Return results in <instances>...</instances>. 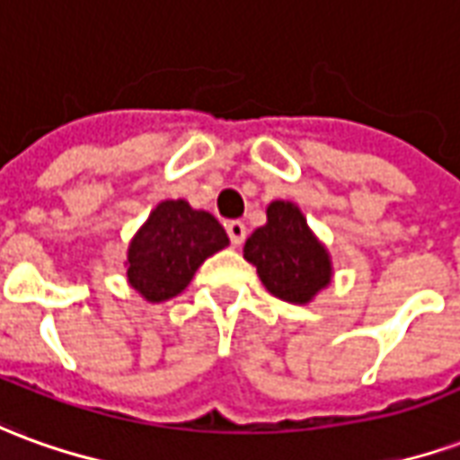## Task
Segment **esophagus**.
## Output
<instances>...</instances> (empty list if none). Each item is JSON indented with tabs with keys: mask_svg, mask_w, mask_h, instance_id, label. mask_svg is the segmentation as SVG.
Listing matches in <instances>:
<instances>
[{
	"mask_svg": "<svg viewBox=\"0 0 460 460\" xmlns=\"http://www.w3.org/2000/svg\"><path fill=\"white\" fill-rule=\"evenodd\" d=\"M226 234H229V239L234 246H241L243 239H246V224H243V221H229V224H226Z\"/></svg>",
	"mask_w": 460,
	"mask_h": 460,
	"instance_id": "1",
	"label": "esophagus"
}]
</instances>
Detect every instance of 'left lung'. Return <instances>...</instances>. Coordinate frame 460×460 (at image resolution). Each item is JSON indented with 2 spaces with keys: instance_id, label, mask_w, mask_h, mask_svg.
I'll return each instance as SVG.
<instances>
[{
  "instance_id": "left-lung-1",
  "label": "left lung",
  "mask_w": 460,
  "mask_h": 460,
  "mask_svg": "<svg viewBox=\"0 0 460 460\" xmlns=\"http://www.w3.org/2000/svg\"><path fill=\"white\" fill-rule=\"evenodd\" d=\"M243 259L256 266L261 284L288 304H306L331 281L329 253L288 201L266 208V226L246 239Z\"/></svg>"
}]
</instances>
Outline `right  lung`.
<instances>
[{"instance_id": "1", "label": "right lung", "mask_w": 460, "mask_h": 460, "mask_svg": "<svg viewBox=\"0 0 460 460\" xmlns=\"http://www.w3.org/2000/svg\"><path fill=\"white\" fill-rule=\"evenodd\" d=\"M229 243L219 221L186 201H162L129 246V284L149 301L181 294L199 266Z\"/></svg>"}]
</instances>
